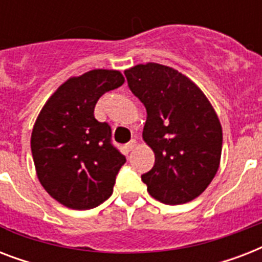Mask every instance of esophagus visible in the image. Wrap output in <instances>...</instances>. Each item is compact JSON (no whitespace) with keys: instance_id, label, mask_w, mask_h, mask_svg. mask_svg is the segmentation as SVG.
Masks as SVG:
<instances>
[{"instance_id":"obj_1","label":"esophagus","mask_w":262,"mask_h":262,"mask_svg":"<svg viewBox=\"0 0 262 262\" xmlns=\"http://www.w3.org/2000/svg\"><path fill=\"white\" fill-rule=\"evenodd\" d=\"M136 147H137V143H136V140H132V141H129V143L126 144L127 151H133Z\"/></svg>"}]
</instances>
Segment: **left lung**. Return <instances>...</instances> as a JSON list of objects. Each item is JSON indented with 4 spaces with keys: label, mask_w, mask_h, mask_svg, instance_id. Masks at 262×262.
Wrapping results in <instances>:
<instances>
[{
    "label": "left lung",
    "mask_w": 262,
    "mask_h": 262,
    "mask_svg": "<svg viewBox=\"0 0 262 262\" xmlns=\"http://www.w3.org/2000/svg\"><path fill=\"white\" fill-rule=\"evenodd\" d=\"M132 92L147 108L143 140L155 154L141 175L148 193L168 205L199 197L215 178L223 130L201 88L174 68L139 63L125 71Z\"/></svg>",
    "instance_id": "8db88e82"
}]
</instances>
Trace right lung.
<instances>
[{"label":"right lung","mask_w":262,"mask_h":262,"mask_svg":"<svg viewBox=\"0 0 262 262\" xmlns=\"http://www.w3.org/2000/svg\"><path fill=\"white\" fill-rule=\"evenodd\" d=\"M125 83L114 69L73 76L47 99L31 133V151L40 185L72 209H91L113 193L126 159L110 144L111 129L94 117L96 102Z\"/></svg>","instance_id":"add662e5"}]
</instances>
